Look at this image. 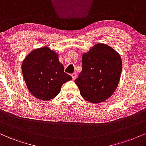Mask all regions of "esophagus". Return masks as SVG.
Listing matches in <instances>:
<instances>
[{"label": "esophagus", "mask_w": 146, "mask_h": 146, "mask_svg": "<svg viewBox=\"0 0 146 146\" xmlns=\"http://www.w3.org/2000/svg\"><path fill=\"white\" fill-rule=\"evenodd\" d=\"M72 77L73 80H75L76 78V73H73L72 74Z\"/></svg>", "instance_id": "obj_1"}]
</instances>
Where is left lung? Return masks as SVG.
Listing matches in <instances>:
<instances>
[{"mask_svg": "<svg viewBox=\"0 0 146 146\" xmlns=\"http://www.w3.org/2000/svg\"><path fill=\"white\" fill-rule=\"evenodd\" d=\"M82 71L75 83L86 101L98 104L112 96L122 70L119 53L108 45L97 43L82 56Z\"/></svg>", "mask_w": 146, "mask_h": 146, "instance_id": "obj_1", "label": "left lung"}]
</instances>
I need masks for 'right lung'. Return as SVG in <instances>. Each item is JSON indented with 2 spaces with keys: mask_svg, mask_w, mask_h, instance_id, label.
<instances>
[{
  "mask_svg": "<svg viewBox=\"0 0 146 146\" xmlns=\"http://www.w3.org/2000/svg\"><path fill=\"white\" fill-rule=\"evenodd\" d=\"M22 73L31 94L43 101L54 98L61 86L72 79L64 72L58 55L47 47L36 49L26 56L22 63Z\"/></svg>",
  "mask_w": 146,
  "mask_h": 146,
  "instance_id": "obj_1",
  "label": "right lung"
}]
</instances>
